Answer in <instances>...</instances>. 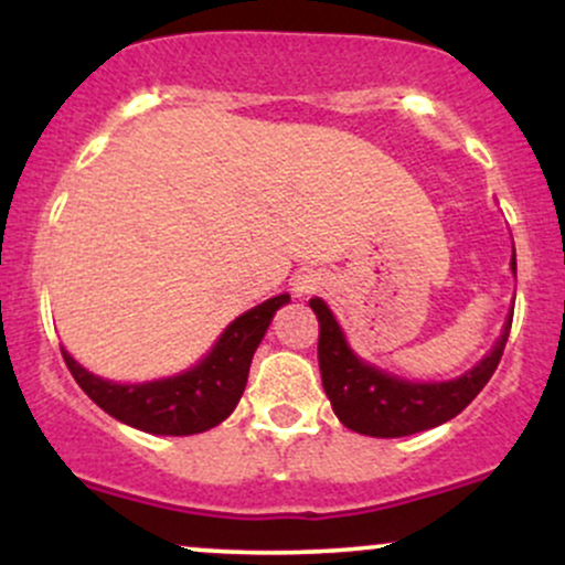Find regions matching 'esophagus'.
<instances>
[{"mask_svg":"<svg viewBox=\"0 0 565 565\" xmlns=\"http://www.w3.org/2000/svg\"><path fill=\"white\" fill-rule=\"evenodd\" d=\"M313 289H316V278H310V276L297 278V284H295L297 295H310V291H313Z\"/></svg>","mask_w":565,"mask_h":565,"instance_id":"obj_1","label":"esophagus"}]
</instances>
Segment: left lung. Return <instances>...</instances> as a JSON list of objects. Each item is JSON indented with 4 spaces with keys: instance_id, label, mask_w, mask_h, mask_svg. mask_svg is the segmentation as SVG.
Masks as SVG:
<instances>
[{
    "instance_id": "obj_1",
    "label": "left lung",
    "mask_w": 565,
    "mask_h": 565,
    "mask_svg": "<svg viewBox=\"0 0 565 565\" xmlns=\"http://www.w3.org/2000/svg\"><path fill=\"white\" fill-rule=\"evenodd\" d=\"M515 268V255H512ZM319 319L321 382L340 423L361 436L401 438L449 423L483 391L508 345L512 319L489 355L462 377L451 382H406L366 366L348 348L334 316L319 297L310 300Z\"/></svg>"
}]
</instances>
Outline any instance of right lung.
Segmentation results:
<instances>
[{"label": "right lung", "mask_w": 565, "mask_h": 565, "mask_svg": "<svg viewBox=\"0 0 565 565\" xmlns=\"http://www.w3.org/2000/svg\"><path fill=\"white\" fill-rule=\"evenodd\" d=\"M289 295H278L246 310L225 329L212 353L191 372L170 380L116 385L82 369L63 350L76 385L114 419L157 436H193L223 423L242 398L252 355L268 332L270 319Z\"/></svg>", "instance_id": "obj_1"}]
</instances>
